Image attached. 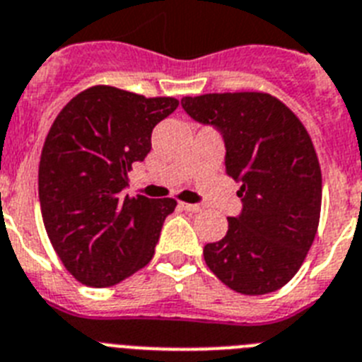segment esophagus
Instances as JSON below:
<instances>
[{
	"instance_id": "34e87169",
	"label": "esophagus",
	"mask_w": 362,
	"mask_h": 362,
	"mask_svg": "<svg viewBox=\"0 0 362 362\" xmlns=\"http://www.w3.org/2000/svg\"><path fill=\"white\" fill-rule=\"evenodd\" d=\"M180 206H182V209L191 211V214H199L200 209H202L199 204H187V202H180Z\"/></svg>"
}]
</instances>
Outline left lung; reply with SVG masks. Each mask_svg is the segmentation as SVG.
<instances>
[{
  "label": "left lung",
  "instance_id": "left-lung-1",
  "mask_svg": "<svg viewBox=\"0 0 362 362\" xmlns=\"http://www.w3.org/2000/svg\"><path fill=\"white\" fill-rule=\"evenodd\" d=\"M182 106L217 127L226 175L241 184V215L228 217L226 235L206 245V265L241 294L281 289L302 267L320 221L322 173L311 136L270 93H206L184 97Z\"/></svg>",
  "mask_w": 362,
  "mask_h": 362
}]
</instances>
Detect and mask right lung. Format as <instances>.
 <instances>
[{"label": "right lung", "mask_w": 362, "mask_h": 362, "mask_svg": "<svg viewBox=\"0 0 362 362\" xmlns=\"http://www.w3.org/2000/svg\"><path fill=\"white\" fill-rule=\"evenodd\" d=\"M178 106L97 84L75 95L51 124L38 167L45 232L73 278L110 287L154 256L175 199L123 197L127 173L151 151L153 129Z\"/></svg>", "instance_id": "obj_1"}]
</instances>
